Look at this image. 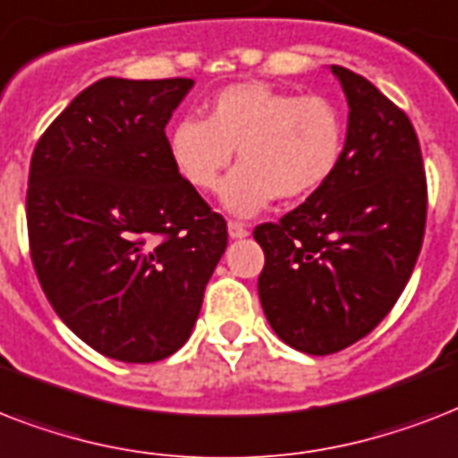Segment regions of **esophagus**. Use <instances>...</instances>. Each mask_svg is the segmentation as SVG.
Returning <instances> with one entry per match:
<instances>
[{
  "label": "esophagus",
  "instance_id": "obj_1",
  "mask_svg": "<svg viewBox=\"0 0 458 458\" xmlns=\"http://www.w3.org/2000/svg\"><path fill=\"white\" fill-rule=\"evenodd\" d=\"M228 235L233 237V240H242V237L250 235V230H247V225H244V223L230 221L228 223Z\"/></svg>",
  "mask_w": 458,
  "mask_h": 458
}]
</instances>
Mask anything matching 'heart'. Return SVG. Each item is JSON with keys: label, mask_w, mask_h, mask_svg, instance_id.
I'll use <instances>...</instances> for the list:
<instances>
[{"label": "heart", "mask_w": 458, "mask_h": 458, "mask_svg": "<svg viewBox=\"0 0 458 458\" xmlns=\"http://www.w3.org/2000/svg\"><path fill=\"white\" fill-rule=\"evenodd\" d=\"M344 125L327 97L294 95L268 82H237L208 102L207 118H180L168 154L187 185L211 192L237 158L221 190L230 214L254 216L276 197L304 199L340 164Z\"/></svg>", "instance_id": "obj_1"}]
</instances>
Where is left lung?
<instances>
[{
    "mask_svg": "<svg viewBox=\"0 0 458 458\" xmlns=\"http://www.w3.org/2000/svg\"><path fill=\"white\" fill-rule=\"evenodd\" d=\"M330 71L349 104L340 164L280 223L254 228L266 318L285 344L313 356L354 344L390 313L411 278L428 211L411 121L366 78Z\"/></svg>",
    "mask_w": 458,
    "mask_h": 458,
    "instance_id": "obj_1",
    "label": "left lung"
}]
</instances>
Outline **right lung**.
Segmentation results:
<instances>
[{"mask_svg":"<svg viewBox=\"0 0 458 458\" xmlns=\"http://www.w3.org/2000/svg\"><path fill=\"white\" fill-rule=\"evenodd\" d=\"M192 85L102 78L32 152L25 204L39 285L85 344L116 361H161L185 344L228 247L223 216L168 154L165 123Z\"/></svg>","mask_w":458,"mask_h":458,"instance_id":"1","label":"right lung"}]
</instances>
